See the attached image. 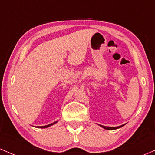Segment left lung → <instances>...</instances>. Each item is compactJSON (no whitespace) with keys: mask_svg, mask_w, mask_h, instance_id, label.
Segmentation results:
<instances>
[{"mask_svg":"<svg viewBox=\"0 0 155 155\" xmlns=\"http://www.w3.org/2000/svg\"><path fill=\"white\" fill-rule=\"evenodd\" d=\"M100 126H101V127H102V128L105 129V130H116V129L120 128V127H123L124 125H122V126H120V127H104V126H102V125H100Z\"/></svg>","mask_w":155,"mask_h":155,"instance_id":"8db88e82","label":"left lung"}]
</instances>
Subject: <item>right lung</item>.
I'll return each mask as SVG.
<instances>
[{
  "label": "right lung",
  "mask_w": 155,
  "mask_h": 155,
  "mask_svg": "<svg viewBox=\"0 0 155 155\" xmlns=\"http://www.w3.org/2000/svg\"><path fill=\"white\" fill-rule=\"evenodd\" d=\"M56 123H57V121L54 122V123L51 124H48V125H46V126H43V127H40V128H47V127H50V126L54 124H56Z\"/></svg>",
  "instance_id": "obj_1"
}]
</instances>
